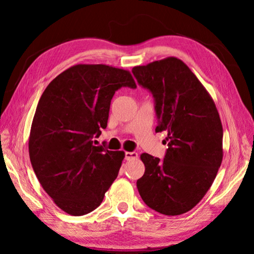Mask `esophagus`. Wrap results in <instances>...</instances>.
Segmentation results:
<instances>
[{"instance_id": "34e87169", "label": "esophagus", "mask_w": 254, "mask_h": 254, "mask_svg": "<svg viewBox=\"0 0 254 254\" xmlns=\"http://www.w3.org/2000/svg\"><path fill=\"white\" fill-rule=\"evenodd\" d=\"M137 159L136 152H126V160H134Z\"/></svg>"}]
</instances>
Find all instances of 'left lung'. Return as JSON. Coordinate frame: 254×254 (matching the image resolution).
<instances>
[{
  "instance_id": "left-lung-1",
  "label": "left lung",
  "mask_w": 254,
  "mask_h": 254,
  "mask_svg": "<svg viewBox=\"0 0 254 254\" xmlns=\"http://www.w3.org/2000/svg\"><path fill=\"white\" fill-rule=\"evenodd\" d=\"M156 101L158 127L166 131L163 160L140 156L144 175L137 179L141 198L168 216L182 215L203 199L223 159V127L212 96L183 60L168 57L132 69Z\"/></svg>"
}]
</instances>
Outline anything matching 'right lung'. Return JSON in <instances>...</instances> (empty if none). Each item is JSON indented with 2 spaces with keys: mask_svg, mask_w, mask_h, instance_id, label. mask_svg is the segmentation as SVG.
I'll return each mask as SVG.
<instances>
[{
  "mask_svg": "<svg viewBox=\"0 0 254 254\" xmlns=\"http://www.w3.org/2000/svg\"><path fill=\"white\" fill-rule=\"evenodd\" d=\"M122 86L135 88L131 72L109 65L71 66L47 86L29 136V156L42 188L74 216L101 205L118 177L124 151L93 145L107 127L111 100Z\"/></svg>",
  "mask_w": 254,
  "mask_h": 254,
  "instance_id": "1",
  "label": "right lung"
}]
</instances>
